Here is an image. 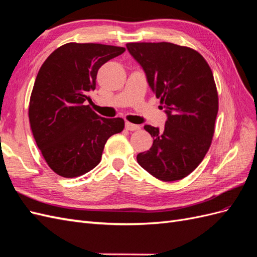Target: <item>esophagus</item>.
I'll list each match as a JSON object with an SVG mask.
<instances>
[{
  "label": "esophagus",
  "mask_w": 257,
  "mask_h": 257,
  "mask_svg": "<svg viewBox=\"0 0 257 257\" xmlns=\"http://www.w3.org/2000/svg\"><path fill=\"white\" fill-rule=\"evenodd\" d=\"M140 126L139 124H135V123H131V122H126V129L129 131H137V130H140Z\"/></svg>",
  "instance_id": "34e87169"
}]
</instances>
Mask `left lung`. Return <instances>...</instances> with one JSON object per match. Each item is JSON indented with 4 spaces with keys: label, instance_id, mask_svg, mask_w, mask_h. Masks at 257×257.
I'll return each mask as SVG.
<instances>
[{
    "label": "left lung",
    "instance_id": "left-lung-1",
    "mask_svg": "<svg viewBox=\"0 0 257 257\" xmlns=\"http://www.w3.org/2000/svg\"><path fill=\"white\" fill-rule=\"evenodd\" d=\"M126 47L168 115L163 130L144 126L154 141L137 161L157 179L180 180L200 165L212 144L218 113L212 69L199 52L182 45L131 42Z\"/></svg>",
    "mask_w": 257,
    "mask_h": 257
}]
</instances>
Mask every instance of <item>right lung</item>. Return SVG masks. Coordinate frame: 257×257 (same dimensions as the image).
Returning <instances> with one entry per match:
<instances>
[{"label":"right lung","instance_id":"right-lung-1","mask_svg":"<svg viewBox=\"0 0 257 257\" xmlns=\"http://www.w3.org/2000/svg\"><path fill=\"white\" fill-rule=\"evenodd\" d=\"M126 51L69 42L52 52L39 70L29 102V122L49 167L65 178L82 176L101 162L107 139L123 130L122 118H104L85 101L101 66Z\"/></svg>","mask_w":257,"mask_h":257}]
</instances>
